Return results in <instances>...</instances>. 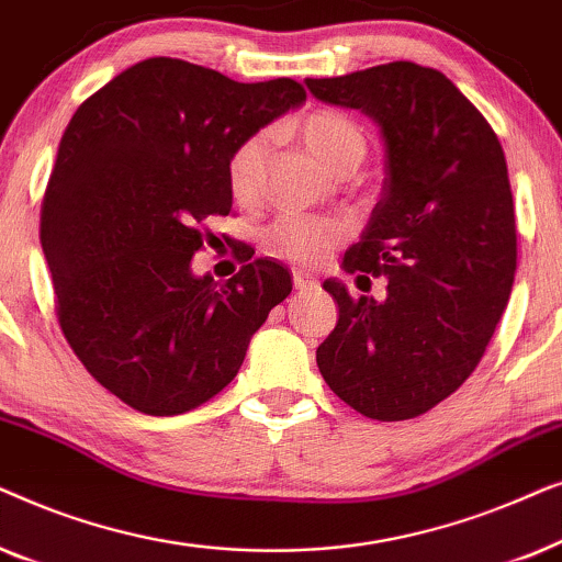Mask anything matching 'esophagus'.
<instances>
[{
  "label": "esophagus",
  "mask_w": 562,
  "mask_h": 562,
  "mask_svg": "<svg viewBox=\"0 0 562 562\" xmlns=\"http://www.w3.org/2000/svg\"><path fill=\"white\" fill-rule=\"evenodd\" d=\"M294 289L299 294H306V291L317 289V279H314L312 273H304V271H294Z\"/></svg>",
  "instance_id": "1"
}]
</instances>
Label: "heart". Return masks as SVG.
Listing matches in <instances>:
<instances>
[{
    "label": "heart",
    "mask_w": 562,
    "mask_h": 562,
    "mask_svg": "<svg viewBox=\"0 0 562 562\" xmlns=\"http://www.w3.org/2000/svg\"><path fill=\"white\" fill-rule=\"evenodd\" d=\"M319 166L333 176H348L363 164L368 140L360 125L337 110H314L291 127ZM271 137L256 133L235 145L227 158V187L235 202L248 204L263 187ZM345 227L335 220L283 214L263 233V248L276 258L317 263L342 240Z\"/></svg>",
    "instance_id": "heart-1"
}]
</instances>
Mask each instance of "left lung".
I'll return each instance as SVG.
<instances>
[{
  "label": "left lung",
  "instance_id": "obj_1",
  "mask_svg": "<svg viewBox=\"0 0 562 562\" xmlns=\"http://www.w3.org/2000/svg\"><path fill=\"white\" fill-rule=\"evenodd\" d=\"M381 127L386 179L345 273L386 276V299L327 279L340 319L317 348L327 386L379 422L419 417L463 386L509 302L517 222L502 143L448 76L394 60L306 79Z\"/></svg>",
  "mask_w": 562,
  "mask_h": 562
}]
</instances>
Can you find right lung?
Masks as SVG:
<instances>
[{
    "instance_id": "1",
    "label": "right lung",
    "mask_w": 562,
    "mask_h": 562,
    "mask_svg": "<svg viewBox=\"0 0 562 562\" xmlns=\"http://www.w3.org/2000/svg\"><path fill=\"white\" fill-rule=\"evenodd\" d=\"M306 99L179 58L114 76L68 122L41 210L58 325L106 391L150 417L217 396L250 337L291 294L289 268L245 260L227 283L191 273L210 217L233 210L227 158Z\"/></svg>"
}]
</instances>
